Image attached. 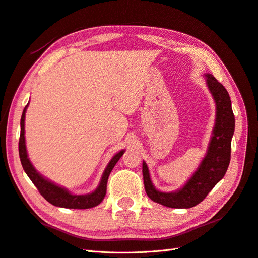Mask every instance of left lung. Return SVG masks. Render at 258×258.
Instances as JSON below:
<instances>
[{"instance_id":"left-lung-1","label":"left lung","mask_w":258,"mask_h":258,"mask_svg":"<svg viewBox=\"0 0 258 258\" xmlns=\"http://www.w3.org/2000/svg\"><path fill=\"white\" fill-rule=\"evenodd\" d=\"M204 78L215 102L216 115L207 151L196 171L180 188L174 191H162L153 184L149 166L143 161L146 194L153 202L166 207L189 208L200 204L224 177L231 161V144L235 131L231 97L225 87L212 74H204Z\"/></svg>"}]
</instances>
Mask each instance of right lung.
Returning <instances> with one entry per match:
<instances>
[{
    "label": "right lung",
    "mask_w": 258,
    "mask_h": 258,
    "mask_svg": "<svg viewBox=\"0 0 258 258\" xmlns=\"http://www.w3.org/2000/svg\"><path fill=\"white\" fill-rule=\"evenodd\" d=\"M27 106H29V104L24 107L23 113H22L21 134H20V142H19L20 160L27 176L30 177L33 184L36 186V188L38 189V191H40L41 195L54 206L63 207V208H75V210H86V208H92V207L97 206L104 200V197H105L106 185H107V179H108L109 174H111L115 164L118 162L119 158L124 154L125 150L117 152L116 154L111 158V161L108 162L105 169H104L100 183H98L97 187L94 190L91 191L89 194H81V195L71 193L68 188L63 187V186H59L54 182H52V180L43 176L40 172L36 171L35 167L33 166V164L31 163L29 155H27L26 144H25L24 125H25V113H26Z\"/></svg>",
    "instance_id": "1"
}]
</instances>
